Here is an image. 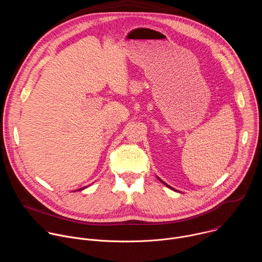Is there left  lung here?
Instances as JSON below:
<instances>
[{
    "label": "left lung",
    "mask_w": 262,
    "mask_h": 262,
    "mask_svg": "<svg viewBox=\"0 0 262 262\" xmlns=\"http://www.w3.org/2000/svg\"><path fill=\"white\" fill-rule=\"evenodd\" d=\"M158 179H159V180H160V181H162V182H163V183H164V184H165V185H167V186H168V188H170V189H171V190H174V189H173V188H171V186H170V185H168V184H167V183H166V182H164V181H163V180H162V179H160V178H159V177H158ZM174 191H175V190H174Z\"/></svg>",
    "instance_id": "left-lung-1"
}]
</instances>
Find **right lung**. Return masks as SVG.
Listing matches in <instances>:
<instances>
[{"label":"right lung","instance_id":"right-lung-1","mask_svg":"<svg viewBox=\"0 0 262 262\" xmlns=\"http://www.w3.org/2000/svg\"><path fill=\"white\" fill-rule=\"evenodd\" d=\"M87 186H85V188H82V189H80V190H78V191H82V190H84V189H86Z\"/></svg>","mask_w":262,"mask_h":262}]
</instances>
